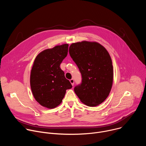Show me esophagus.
I'll return each instance as SVG.
<instances>
[{
  "mask_svg": "<svg viewBox=\"0 0 146 146\" xmlns=\"http://www.w3.org/2000/svg\"><path fill=\"white\" fill-rule=\"evenodd\" d=\"M70 83L72 84V85L73 86H74V80L72 78V79H71V80H70Z\"/></svg>",
  "mask_w": 146,
  "mask_h": 146,
  "instance_id": "1",
  "label": "esophagus"
}]
</instances>
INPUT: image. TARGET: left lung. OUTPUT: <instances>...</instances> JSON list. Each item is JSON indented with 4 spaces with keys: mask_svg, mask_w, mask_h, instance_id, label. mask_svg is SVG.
<instances>
[{
    "mask_svg": "<svg viewBox=\"0 0 146 146\" xmlns=\"http://www.w3.org/2000/svg\"><path fill=\"white\" fill-rule=\"evenodd\" d=\"M69 54L82 76L74 92L88 106H96L109 96L113 81V67L106 49L97 42L82 41L73 43Z\"/></svg>",
    "mask_w": 146,
    "mask_h": 146,
    "instance_id": "obj_1",
    "label": "left lung"
}]
</instances>
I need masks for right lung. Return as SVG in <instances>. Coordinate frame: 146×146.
Instances as JSON below:
<instances>
[{"mask_svg":"<svg viewBox=\"0 0 146 146\" xmlns=\"http://www.w3.org/2000/svg\"><path fill=\"white\" fill-rule=\"evenodd\" d=\"M68 44L46 49L36 57L31 72L30 84L36 100L43 107L59 105L66 91L72 88L60 64L68 55Z\"/></svg>","mask_w":146,"mask_h":146,"instance_id":"1","label":"right lung"}]
</instances>
